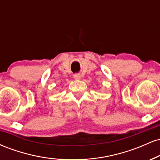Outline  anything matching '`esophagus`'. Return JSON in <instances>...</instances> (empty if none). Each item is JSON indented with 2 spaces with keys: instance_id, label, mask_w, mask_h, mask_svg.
<instances>
[{
  "instance_id": "34e87169",
  "label": "esophagus",
  "mask_w": 160,
  "mask_h": 160,
  "mask_svg": "<svg viewBox=\"0 0 160 160\" xmlns=\"http://www.w3.org/2000/svg\"><path fill=\"white\" fill-rule=\"evenodd\" d=\"M74 79L75 80H80V79H81V75L80 74H74Z\"/></svg>"
}]
</instances>
